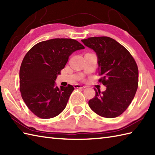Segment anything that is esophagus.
<instances>
[{"instance_id": "esophagus-1", "label": "esophagus", "mask_w": 155, "mask_h": 155, "mask_svg": "<svg viewBox=\"0 0 155 155\" xmlns=\"http://www.w3.org/2000/svg\"><path fill=\"white\" fill-rule=\"evenodd\" d=\"M74 88H76V89H77V88H81V89H84V88H86V86H83V85H81V84H74Z\"/></svg>"}]
</instances>
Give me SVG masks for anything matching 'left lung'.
<instances>
[{
	"instance_id": "left-lung-1",
	"label": "left lung",
	"mask_w": 155,
	"mask_h": 155,
	"mask_svg": "<svg viewBox=\"0 0 155 155\" xmlns=\"http://www.w3.org/2000/svg\"><path fill=\"white\" fill-rule=\"evenodd\" d=\"M98 57L99 83L107 89L95 91L90 99V108L99 116L113 118L126 110L134 99L138 86V69L128 50L115 39L105 36L82 39Z\"/></svg>"
}]
</instances>
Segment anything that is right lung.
I'll list each match as a JSON object with an SVG mask.
<instances>
[{
  "label": "right lung",
  "mask_w": 155,
  "mask_h": 155,
  "mask_svg": "<svg viewBox=\"0 0 155 155\" xmlns=\"http://www.w3.org/2000/svg\"><path fill=\"white\" fill-rule=\"evenodd\" d=\"M84 47L73 39L55 38L39 42L30 49L19 71L21 95L30 111L42 119L57 116L64 110L74 88L55 87L57 75L68 57Z\"/></svg>",
  "instance_id": "obj_1"
}]
</instances>
